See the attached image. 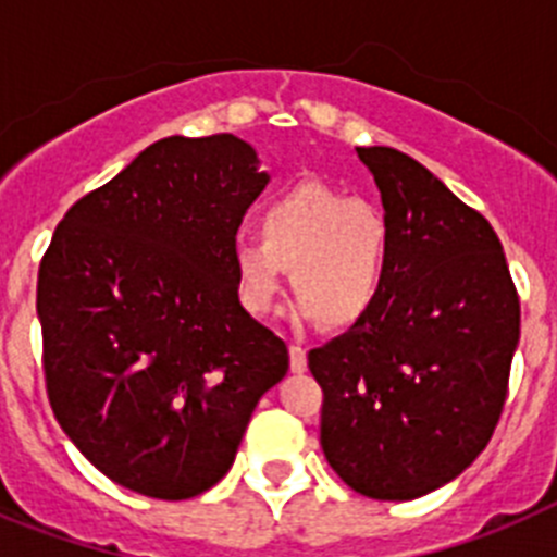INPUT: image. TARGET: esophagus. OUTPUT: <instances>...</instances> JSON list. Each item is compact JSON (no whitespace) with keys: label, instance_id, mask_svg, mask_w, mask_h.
Wrapping results in <instances>:
<instances>
[{"label":"esophagus","instance_id":"34e87169","mask_svg":"<svg viewBox=\"0 0 557 557\" xmlns=\"http://www.w3.org/2000/svg\"><path fill=\"white\" fill-rule=\"evenodd\" d=\"M289 368H293V373L307 371V351L301 346H289Z\"/></svg>","mask_w":557,"mask_h":557}]
</instances>
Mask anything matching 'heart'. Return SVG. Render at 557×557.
<instances>
[{
    "label": "heart",
    "instance_id": "b5f03b06",
    "mask_svg": "<svg viewBox=\"0 0 557 557\" xmlns=\"http://www.w3.org/2000/svg\"><path fill=\"white\" fill-rule=\"evenodd\" d=\"M393 231L385 211L326 184H298L259 211V239L231 245L236 301L262 318L287 270L298 312L329 332L362 323L385 293Z\"/></svg>",
    "mask_w": 557,
    "mask_h": 557
}]
</instances>
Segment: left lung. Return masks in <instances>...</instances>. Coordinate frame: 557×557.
Instances as JSON below:
<instances>
[{"label": "left lung", "mask_w": 557, "mask_h": 557, "mask_svg": "<svg viewBox=\"0 0 557 557\" xmlns=\"http://www.w3.org/2000/svg\"><path fill=\"white\" fill-rule=\"evenodd\" d=\"M357 156L382 191L391 273L366 321L309 351L321 446L357 494L416 499L469 469L494 435L519 293L480 211L393 147Z\"/></svg>", "instance_id": "obj_1"}]
</instances>
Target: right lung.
<instances>
[{"instance_id": "1", "label": "right lung", "mask_w": 557, "mask_h": 557, "mask_svg": "<svg viewBox=\"0 0 557 557\" xmlns=\"http://www.w3.org/2000/svg\"><path fill=\"white\" fill-rule=\"evenodd\" d=\"M231 133L170 136L83 195L38 268L44 382L108 480L191 499L228 474L282 337L236 301L231 245L268 175Z\"/></svg>"}]
</instances>
